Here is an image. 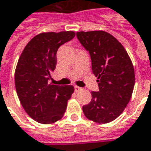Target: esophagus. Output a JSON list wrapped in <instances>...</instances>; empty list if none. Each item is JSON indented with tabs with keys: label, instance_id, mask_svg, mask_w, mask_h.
<instances>
[{
	"label": "esophagus",
	"instance_id": "esophagus-1",
	"mask_svg": "<svg viewBox=\"0 0 151 151\" xmlns=\"http://www.w3.org/2000/svg\"><path fill=\"white\" fill-rule=\"evenodd\" d=\"M81 90H82V88L79 87V86H75V91L76 92L80 91H81Z\"/></svg>",
	"mask_w": 151,
	"mask_h": 151
}]
</instances>
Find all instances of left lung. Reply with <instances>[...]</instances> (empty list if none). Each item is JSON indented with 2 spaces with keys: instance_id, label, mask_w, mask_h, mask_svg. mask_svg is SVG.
<instances>
[{
  "instance_id": "obj_1",
  "label": "left lung",
  "mask_w": 151,
  "mask_h": 151,
  "mask_svg": "<svg viewBox=\"0 0 151 151\" xmlns=\"http://www.w3.org/2000/svg\"><path fill=\"white\" fill-rule=\"evenodd\" d=\"M76 36L90 53L99 86L98 91L91 92V101L83 106V112L94 122H111L130 101L135 80L133 64L124 46L108 32L80 31Z\"/></svg>"
}]
</instances>
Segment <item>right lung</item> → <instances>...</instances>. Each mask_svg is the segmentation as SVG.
I'll list each match as a JSON object with an SVG mask.
<instances>
[{"instance_id": "obj_1", "label": "right lung", "mask_w": 151, "mask_h": 151, "mask_svg": "<svg viewBox=\"0 0 151 151\" xmlns=\"http://www.w3.org/2000/svg\"><path fill=\"white\" fill-rule=\"evenodd\" d=\"M74 31L43 32L33 37L23 50L15 72V86L22 107L33 120L51 124L63 117L72 86L49 84L56 66V52L72 40Z\"/></svg>"}]
</instances>
